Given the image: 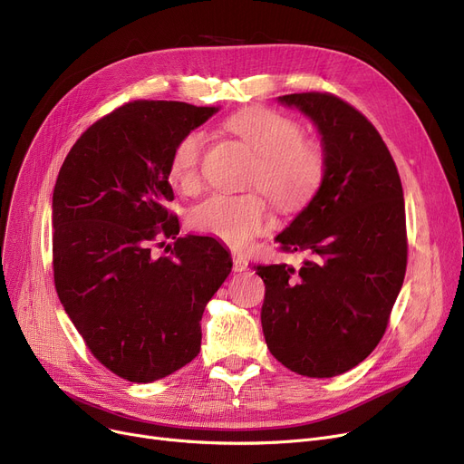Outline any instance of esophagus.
Segmentation results:
<instances>
[{"label": "esophagus", "instance_id": "34e87169", "mask_svg": "<svg viewBox=\"0 0 464 464\" xmlns=\"http://www.w3.org/2000/svg\"><path fill=\"white\" fill-rule=\"evenodd\" d=\"M233 269L237 271V273H242V271H246L248 269V259L242 256V254H233Z\"/></svg>", "mask_w": 464, "mask_h": 464}]
</instances>
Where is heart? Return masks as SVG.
<instances>
[{
	"instance_id": "heart-1",
	"label": "heart",
	"mask_w": 464,
	"mask_h": 464,
	"mask_svg": "<svg viewBox=\"0 0 464 464\" xmlns=\"http://www.w3.org/2000/svg\"><path fill=\"white\" fill-rule=\"evenodd\" d=\"M226 130L259 156L250 184L269 195L280 210L301 208L318 191L325 158L320 146L303 140L297 121L269 109H246L229 116ZM203 149L205 135L189 131L170 156V180L184 193L201 186ZM189 224L195 231L242 248L269 226V208L259 193H218L193 208Z\"/></svg>"
}]
</instances>
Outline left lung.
<instances>
[{
	"mask_svg": "<svg viewBox=\"0 0 464 464\" xmlns=\"http://www.w3.org/2000/svg\"><path fill=\"white\" fill-rule=\"evenodd\" d=\"M322 140L324 180L308 205L276 235L285 252L308 257L257 265L265 284L266 348L301 376L343 374L378 346L406 273L401 177L371 121L336 95H280Z\"/></svg>",
	"mask_w": 464,
	"mask_h": 464,
	"instance_id": "8db88e82",
	"label": "left lung"
}]
</instances>
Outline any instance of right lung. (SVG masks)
<instances>
[{"instance_id": "obj_1", "label": "right lung", "mask_w": 464, "mask_h": 464, "mask_svg": "<svg viewBox=\"0 0 464 464\" xmlns=\"http://www.w3.org/2000/svg\"><path fill=\"white\" fill-rule=\"evenodd\" d=\"M219 107L135 102L95 121L69 150L53 193L54 284L90 352L149 383L201 350L207 303L231 273L212 237L184 235L165 205L177 142ZM165 237L170 256H158Z\"/></svg>"}]
</instances>
